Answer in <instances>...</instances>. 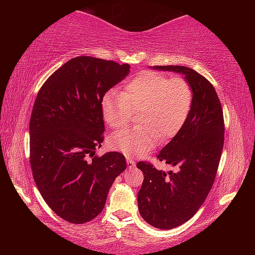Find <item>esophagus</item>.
<instances>
[{"mask_svg":"<svg viewBox=\"0 0 255 255\" xmlns=\"http://www.w3.org/2000/svg\"><path fill=\"white\" fill-rule=\"evenodd\" d=\"M127 162H128V167H130V168H133L135 166V162L131 158H127Z\"/></svg>","mask_w":255,"mask_h":255,"instance_id":"esophagus-1","label":"esophagus"}]
</instances>
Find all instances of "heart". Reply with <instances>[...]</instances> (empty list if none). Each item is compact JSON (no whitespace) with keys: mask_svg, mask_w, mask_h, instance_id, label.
Here are the masks:
<instances>
[{"mask_svg":"<svg viewBox=\"0 0 255 255\" xmlns=\"http://www.w3.org/2000/svg\"><path fill=\"white\" fill-rule=\"evenodd\" d=\"M193 104V89L187 80L169 78L156 72H144L125 86L124 93L111 90L103 96L101 108L104 122L113 128L128 123L139 111L140 127L127 128L111 134V149L127 155H141L160 139L169 140L186 123Z\"/></svg>","mask_w":255,"mask_h":255,"instance_id":"heart-1","label":"heart"}]
</instances>
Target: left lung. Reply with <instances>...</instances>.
Segmentation results:
<instances>
[{
    "label": "left lung",
    "instance_id": "1",
    "mask_svg": "<svg viewBox=\"0 0 255 255\" xmlns=\"http://www.w3.org/2000/svg\"><path fill=\"white\" fill-rule=\"evenodd\" d=\"M153 69L182 74L193 89L186 123L158 154L176 170L166 173L145 161L137 163L144 174L139 214L149 225L169 230L189 221L210 193L224 145V118L214 86L200 73L172 65Z\"/></svg>",
    "mask_w": 255,
    "mask_h": 255
}]
</instances>
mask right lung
Returning <instances> with one entry per match:
<instances>
[{
  "instance_id": "add662e5",
  "label": "right lung",
  "mask_w": 255,
  "mask_h": 255,
  "mask_svg": "<svg viewBox=\"0 0 255 255\" xmlns=\"http://www.w3.org/2000/svg\"><path fill=\"white\" fill-rule=\"evenodd\" d=\"M130 65L93 57L73 58L48 78L30 118V163L48 207L65 221L83 224L99 216L125 156H96L104 139L101 102L127 78Z\"/></svg>"
}]
</instances>
